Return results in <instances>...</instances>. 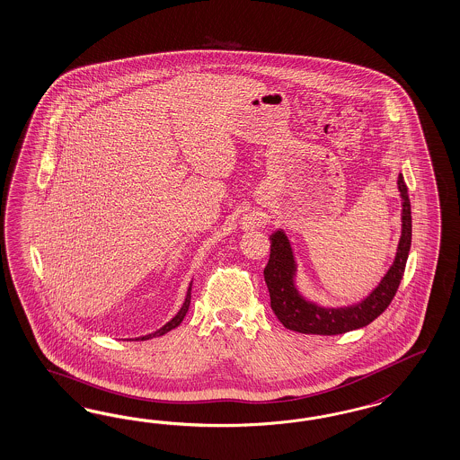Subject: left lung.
I'll return each instance as SVG.
<instances>
[{"instance_id":"8db88e82","label":"left lung","mask_w":460,"mask_h":460,"mask_svg":"<svg viewBox=\"0 0 460 460\" xmlns=\"http://www.w3.org/2000/svg\"><path fill=\"white\" fill-rule=\"evenodd\" d=\"M398 190L402 211L401 238L394 262L371 295L356 305L325 308L303 296L295 281L296 261L291 242L282 230L270 235V257L264 269V279L270 295V308L288 330L312 335H341L369 325L389 306L402 279L411 247V205L402 174L398 176Z\"/></svg>"}]
</instances>
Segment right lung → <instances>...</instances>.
<instances>
[{
    "instance_id": "obj_1",
    "label": "right lung",
    "mask_w": 460,
    "mask_h": 460,
    "mask_svg": "<svg viewBox=\"0 0 460 460\" xmlns=\"http://www.w3.org/2000/svg\"><path fill=\"white\" fill-rule=\"evenodd\" d=\"M193 284V282H191ZM191 284H190V288H188V293H186V299H184V303H182V306H181V310H179L178 314L171 320V322H167L165 325L161 326L157 332H154V333H148V335H144V337H140V339H135V341H148V339H154V337H161V335H165L167 332H171L172 328H176V326L181 325V322L184 320V316H186V313L190 310V303H191Z\"/></svg>"
}]
</instances>
